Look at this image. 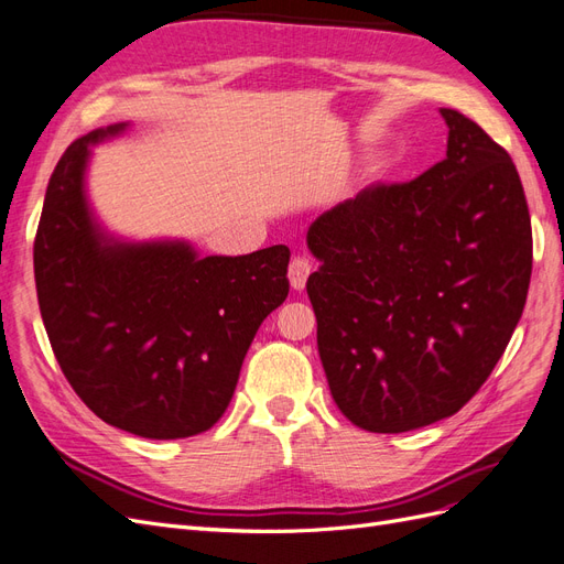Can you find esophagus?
Returning <instances> with one entry per match:
<instances>
[{
    "label": "esophagus",
    "mask_w": 564,
    "mask_h": 564,
    "mask_svg": "<svg viewBox=\"0 0 564 564\" xmlns=\"http://www.w3.org/2000/svg\"><path fill=\"white\" fill-rule=\"evenodd\" d=\"M311 272H313L311 259H305V256H294V261L289 263V282H292V289H296V292L305 289V282H308Z\"/></svg>",
    "instance_id": "esophagus-1"
}]
</instances>
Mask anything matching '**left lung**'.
I'll return each mask as SVG.
<instances>
[{"label": "left lung", "mask_w": 564, "mask_h": 564, "mask_svg": "<svg viewBox=\"0 0 564 564\" xmlns=\"http://www.w3.org/2000/svg\"><path fill=\"white\" fill-rule=\"evenodd\" d=\"M447 158L313 220L308 278L332 398L357 429L404 433L456 414L497 367L532 278L518 169L442 108Z\"/></svg>", "instance_id": "obj_1"}]
</instances>
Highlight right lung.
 Masks as SVG:
<instances>
[{
	"mask_svg": "<svg viewBox=\"0 0 564 564\" xmlns=\"http://www.w3.org/2000/svg\"><path fill=\"white\" fill-rule=\"evenodd\" d=\"M82 135L51 174L35 237L44 327L73 390L119 431L176 440L224 416L261 322L289 294L284 245L202 256L185 240L131 242L98 224Z\"/></svg>",
	"mask_w": 564,
	"mask_h": 564,
	"instance_id": "right-lung-1",
	"label": "right lung"
}]
</instances>
